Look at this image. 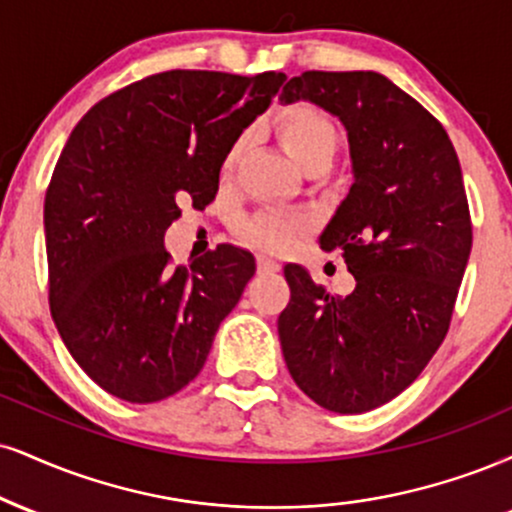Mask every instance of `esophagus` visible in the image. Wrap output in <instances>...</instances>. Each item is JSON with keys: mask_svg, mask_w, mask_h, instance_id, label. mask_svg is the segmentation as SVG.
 <instances>
[{"mask_svg": "<svg viewBox=\"0 0 512 512\" xmlns=\"http://www.w3.org/2000/svg\"><path fill=\"white\" fill-rule=\"evenodd\" d=\"M257 269H260V272H267V274H272V272H279V262L276 260H272V257H267V255H257Z\"/></svg>", "mask_w": 512, "mask_h": 512, "instance_id": "34e87169", "label": "esophagus"}]
</instances>
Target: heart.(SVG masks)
<instances>
[{"label": "heart", "instance_id": "heart-1", "mask_svg": "<svg viewBox=\"0 0 512 512\" xmlns=\"http://www.w3.org/2000/svg\"><path fill=\"white\" fill-rule=\"evenodd\" d=\"M274 133L283 150L291 155L300 166L312 164L315 159L331 157L336 150V126L331 116L324 109L315 107L310 102H293L288 107H281L274 114ZM240 152H243V138L226 152L224 164H221V174L229 176L236 166ZM305 219L295 217V214L281 212H257L252 217L243 219L238 224V233L248 243L260 245L264 250H281L293 243V238L303 231Z\"/></svg>", "mask_w": 512, "mask_h": 512}]
</instances>
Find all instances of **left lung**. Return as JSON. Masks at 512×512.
<instances>
[{
  "label": "left lung",
  "mask_w": 512,
  "mask_h": 512,
  "mask_svg": "<svg viewBox=\"0 0 512 512\" xmlns=\"http://www.w3.org/2000/svg\"><path fill=\"white\" fill-rule=\"evenodd\" d=\"M281 102L310 100L343 121L355 183L322 233L355 291L334 298L298 264L283 276V360L317 405L357 415L420 377L451 326L472 219L451 138L420 102L374 71H305Z\"/></svg>",
  "instance_id": "1"
}]
</instances>
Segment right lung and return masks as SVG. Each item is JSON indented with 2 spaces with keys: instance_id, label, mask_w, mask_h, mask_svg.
Wrapping results in <instances>:
<instances>
[{
  "instance_id": "add662e5",
  "label": "right lung",
  "mask_w": 512,
  "mask_h": 512,
  "mask_svg": "<svg viewBox=\"0 0 512 512\" xmlns=\"http://www.w3.org/2000/svg\"><path fill=\"white\" fill-rule=\"evenodd\" d=\"M283 80L155 73L97 102L66 140L45 195L49 310L73 360L112 396L157 403L188 386L255 274L236 245L174 267L164 233L178 200H214L226 152Z\"/></svg>"
}]
</instances>
